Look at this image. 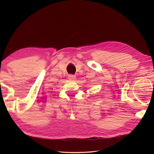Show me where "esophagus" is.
<instances>
[{"label": "esophagus", "instance_id": "1", "mask_svg": "<svg viewBox=\"0 0 154 154\" xmlns=\"http://www.w3.org/2000/svg\"><path fill=\"white\" fill-rule=\"evenodd\" d=\"M68 78L69 80H74L76 79V76L74 75H72V74H70V75L68 76Z\"/></svg>", "mask_w": 154, "mask_h": 154}]
</instances>
